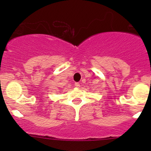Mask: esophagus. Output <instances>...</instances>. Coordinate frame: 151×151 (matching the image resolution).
I'll return each mask as SVG.
<instances>
[{
  "label": "esophagus",
  "mask_w": 151,
  "mask_h": 151,
  "mask_svg": "<svg viewBox=\"0 0 151 151\" xmlns=\"http://www.w3.org/2000/svg\"><path fill=\"white\" fill-rule=\"evenodd\" d=\"M74 85H75V87H77V88H78L80 87V85L79 83H74Z\"/></svg>",
  "instance_id": "34e87169"
}]
</instances>
